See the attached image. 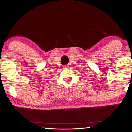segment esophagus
I'll return each mask as SVG.
<instances>
[{"label": "esophagus", "instance_id": "obj_1", "mask_svg": "<svg viewBox=\"0 0 132 132\" xmlns=\"http://www.w3.org/2000/svg\"><path fill=\"white\" fill-rule=\"evenodd\" d=\"M68 68H69V66H63V69H68Z\"/></svg>", "mask_w": 132, "mask_h": 132}]
</instances>
